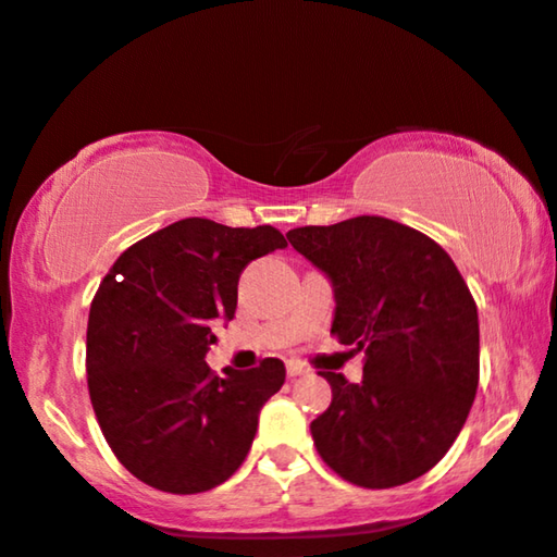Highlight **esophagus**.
<instances>
[{
	"label": "esophagus",
	"instance_id": "obj_1",
	"mask_svg": "<svg viewBox=\"0 0 557 557\" xmlns=\"http://www.w3.org/2000/svg\"><path fill=\"white\" fill-rule=\"evenodd\" d=\"M308 373V368H305L302 363H297V360H289L287 363V375L289 379H300V375Z\"/></svg>",
	"mask_w": 557,
	"mask_h": 557
}]
</instances>
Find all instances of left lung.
<instances>
[{"label":"left lung","instance_id":"1","mask_svg":"<svg viewBox=\"0 0 557 557\" xmlns=\"http://www.w3.org/2000/svg\"><path fill=\"white\" fill-rule=\"evenodd\" d=\"M287 239L331 280V333L363 354L360 383L323 373L333 401L310 424L318 454L368 490L426 474L459 436L480 383V320L457 264L386 216L297 226Z\"/></svg>","mask_w":557,"mask_h":557}]
</instances>
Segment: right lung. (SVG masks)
Returning a JSON list of instances; mask_svg holds the SVG:
<instances>
[{"instance_id":"right-lung-1","label":"right lung","mask_w":557,"mask_h":557,"mask_svg":"<svg viewBox=\"0 0 557 557\" xmlns=\"http://www.w3.org/2000/svg\"><path fill=\"white\" fill-rule=\"evenodd\" d=\"M287 247L275 226L189 216L136 242L100 282L88 318V391L115 457L140 482L197 495L245 461L285 363L211 373L214 327L234 318L242 270Z\"/></svg>"}]
</instances>
